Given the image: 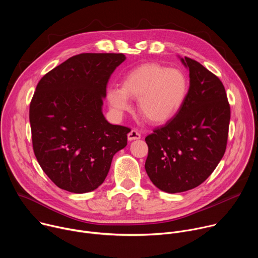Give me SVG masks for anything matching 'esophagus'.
Here are the masks:
<instances>
[{"label": "esophagus", "mask_w": 258, "mask_h": 258, "mask_svg": "<svg viewBox=\"0 0 258 258\" xmlns=\"http://www.w3.org/2000/svg\"><path fill=\"white\" fill-rule=\"evenodd\" d=\"M127 139L130 141H133V140H139L141 139V134L137 131V130H132L128 135H127Z\"/></svg>", "instance_id": "1"}]
</instances>
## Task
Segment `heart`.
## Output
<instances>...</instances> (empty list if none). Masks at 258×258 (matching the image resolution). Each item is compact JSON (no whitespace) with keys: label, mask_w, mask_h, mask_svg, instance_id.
<instances>
[{"label":"heart","mask_w":258,"mask_h":258,"mask_svg":"<svg viewBox=\"0 0 258 258\" xmlns=\"http://www.w3.org/2000/svg\"><path fill=\"white\" fill-rule=\"evenodd\" d=\"M189 81L185 72L156 63L145 64L123 78L121 89L107 91L108 102L118 112L128 111V98L138 100L141 115L153 123L171 118L185 103Z\"/></svg>","instance_id":"obj_1"}]
</instances>
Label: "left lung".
Here are the masks:
<instances>
[{
  "instance_id": "8db88e82",
  "label": "left lung",
  "mask_w": 258,
  "mask_h": 258,
  "mask_svg": "<svg viewBox=\"0 0 258 258\" xmlns=\"http://www.w3.org/2000/svg\"><path fill=\"white\" fill-rule=\"evenodd\" d=\"M181 62L190 71L187 99L172 119L145 139L146 172L167 193L194 189L212 173L226 152L231 118L220 80L196 60Z\"/></svg>"
}]
</instances>
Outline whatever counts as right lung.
Instances as JSON below:
<instances>
[{"label":"right lung","instance_id":"right-lung-1","mask_svg":"<svg viewBox=\"0 0 258 258\" xmlns=\"http://www.w3.org/2000/svg\"><path fill=\"white\" fill-rule=\"evenodd\" d=\"M122 53L72 56L41 79L29 105L34 155L62 190L87 193L105 180L114 154L127 144L130 127L109 123L103 98Z\"/></svg>","mask_w":258,"mask_h":258}]
</instances>
